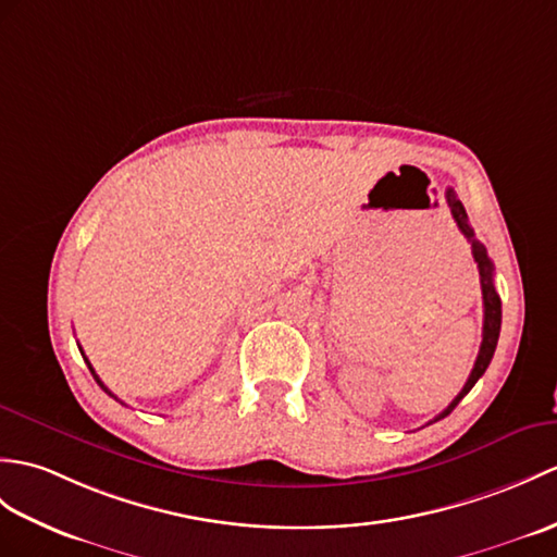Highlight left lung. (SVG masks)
Returning <instances> with one entry per match:
<instances>
[{"mask_svg": "<svg viewBox=\"0 0 557 557\" xmlns=\"http://www.w3.org/2000/svg\"><path fill=\"white\" fill-rule=\"evenodd\" d=\"M446 199H448L450 213H454L460 232H462V235L468 237V242L472 244V256H474L476 270H480V282H482L484 327H482V346H480V354H476L474 368H472V372H470L468 382H465L462 392H460L454 400H450L448 408L438 412V416H436L432 422L444 420V418L448 416V412L454 410L465 396H468V392L476 384V380H480L482 374L486 372V368H488V363H491V358H494L496 344H498V334H500V296L496 294V287H494V263H491V258L486 256L484 244H480V242L474 239V232H472V227H470V223H468V213H465L462 203L456 199V191H454V189H446Z\"/></svg>", "mask_w": 557, "mask_h": 557, "instance_id": "8db88e82", "label": "left lung"}]
</instances>
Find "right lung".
Wrapping results in <instances>:
<instances>
[{"instance_id":"obj_1","label":"right lung","mask_w":557,"mask_h":557,"mask_svg":"<svg viewBox=\"0 0 557 557\" xmlns=\"http://www.w3.org/2000/svg\"><path fill=\"white\" fill-rule=\"evenodd\" d=\"M81 354H83V348H81ZM83 358H85V354H83ZM85 363H87V368H89V372H92V377H95V380H97V384H99V386H101V389H103V392H107V394H109V396H113V394H111V392H109V389H107V386H103V382H101V380H99V374H97V372H95V368H92V366H89V360H87V358H85ZM113 398H115V396H113Z\"/></svg>"}]
</instances>
